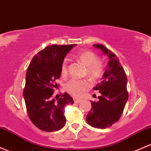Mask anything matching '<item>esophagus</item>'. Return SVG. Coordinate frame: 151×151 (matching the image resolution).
I'll return each mask as SVG.
<instances>
[{"label":"esophagus","mask_w":151,"mask_h":151,"mask_svg":"<svg viewBox=\"0 0 151 151\" xmlns=\"http://www.w3.org/2000/svg\"><path fill=\"white\" fill-rule=\"evenodd\" d=\"M81 101H82V99H79V98H74V102H75V103H79V102H80Z\"/></svg>","instance_id":"1"}]
</instances>
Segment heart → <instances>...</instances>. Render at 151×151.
I'll return each mask as SVG.
<instances>
[{
    "instance_id": "heart-1",
    "label": "heart",
    "mask_w": 151,
    "mask_h": 151,
    "mask_svg": "<svg viewBox=\"0 0 151 151\" xmlns=\"http://www.w3.org/2000/svg\"><path fill=\"white\" fill-rule=\"evenodd\" d=\"M76 58L85 67L84 74L92 82H97L102 78L105 71V65L103 60L97 57V54L91 50H84L77 53ZM61 74L65 77L67 74V62L64 59L61 65ZM91 87L88 79H71L64 84V89L74 96H80Z\"/></svg>"
}]
</instances>
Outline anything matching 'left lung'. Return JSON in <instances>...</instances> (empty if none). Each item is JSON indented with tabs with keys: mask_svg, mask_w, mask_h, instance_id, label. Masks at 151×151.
Listing matches in <instances>:
<instances>
[{
	"mask_svg": "<svg viewBox=\"0 0 151 151\" xmlns=\"http://www.w3.org/2000/svg\"><path fill=\"white\" fill-rule=\"evenodd\" d=\"M93 46L107 54L109 62L102 81L94 88L100 93L99 100L91 101L92 107L86 120L91 126L105 129L118 121L123 112L128 99L127 76L118 57L112 51L102 44Z\"/></svg>",
	"mask_w": 151,
	"mask_h": 151,
	"instance_id": "left-lung-1",
	"label": "left lung"
}]
</instances>
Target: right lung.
Segmentation results:
<instances>
[{
  "label": "right lung",
  "instance_id": "1",
  "mask_svg": "<svg viewBox=\"0 0 151 151\" xmlns=\"http://www.w3.org/2000/svg\"><path fill=\"white\" fill-rule=\"evenodd\" d=\"M48 46L33 57L28 67L23 92L30 120L39 130L57 131L64 126V107L73 104L72 97L67 92L54 95L58 88L57 80L61 76L64 58L73 46Z\"/></svg>",
  "mask_w": 151,
  "mask_h": 151
}]
</instances>
